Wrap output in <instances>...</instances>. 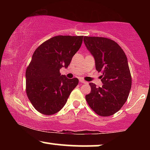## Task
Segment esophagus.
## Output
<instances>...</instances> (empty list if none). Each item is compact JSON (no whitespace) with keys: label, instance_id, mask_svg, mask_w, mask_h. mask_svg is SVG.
I'll return each mask as SVG.
<instances>
[{"label":"esophagus","instance_id":"esophagus-1","mask_svg":"<svg viewBox=\"0 0 150 150\" xmlns=\"http://www.w3.org/2000/svg\"><path fill=\"white\" fill-rule=\"evenodd\" d=\"M80 83H83V84H88V82H86V81L83 80H80Z\"/></svg>","mask_w":150,"mask_h":150}]
</instances>
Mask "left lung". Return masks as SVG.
Returning <instances> with one entry per match:
<instances>
[{
    "mask_svg": "<svg viewBox=\"0 0 150 150\" xmlns=\"http://www.w3.org/2000/svg\"><path fill=\"white\" fill-rule=\"evenodd\" d=\"M84 42L94 57L96 70L102 73L103 83L101 87L89 83L91 92L85 96L86 101L97 115L110 116L124 105L131 89L127 57L121 47L108 38L85 37Z\"/></svg>",
    "mask_w": 150,
    "mask_h": 150,
    "instance_id": "left-lung-1",
    "label": "left lung"
}]
</instances>
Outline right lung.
I'll list each match as a JSON object with an SVG mask.
<instances>
[{
	"label": "right lung",
	"mask_w": 150,
	"mask_h": 150,
	"mask_svg": "<svg viewBox=\"0 0 150 150\" xmlns=\"http://www.w3.org/2000/svg\"><path fill=\"white\" fill-rule=\"evenodd\" d=\"M82 39L83 36H56L34 51L26 70V93L39 113L49 116L58 112L78 85V79L67 78L60 69L68 68Z\"/></svg>",
	"instance_id": "obj_1"
}]
</instances>
